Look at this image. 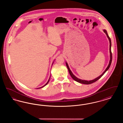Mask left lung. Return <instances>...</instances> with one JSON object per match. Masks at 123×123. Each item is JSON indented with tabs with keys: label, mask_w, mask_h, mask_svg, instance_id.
I'll list each match as a JSON object with an SVG mask.
<instances>
[{
	"label": "left lung",
	"mask_w": 123,
	"mask_h": 123,
	"mask_svg": "<svg viewBox=\"0 0 123 123\" xmlns=\"http://www.w3.org/2000/svg\"><path fill=\"white\" fill-rule=\"evenodd\" d=\"M103 31H104V32L105 33V35H106V36H107V37L108 38V40H109V43H110V48H109V51H110V60H109V64L108 65L107 67H106V68L105 69V71L102 73L101 75H100L99 76L97 77H96V78L94 79L93 80H89V81H87V80H82V79H79L78 78H77V77L75 76L73 74V73L72 72V71L70 70V68H69V67L68 64L66 62V66H67V68H68V70H69V73H70V76H71V77H72L75 81L78 82H79V83H80L84 84H91V83H93L94 82H96V81H97L98 80H99V78L105 73V72L109 69V67H110V65H111V61H112V54H111V39L110 38L109 36H108V34H107V33L106 30L105 29H103Z\"/></svg>",
	"instance_id": "left-lung-1"
}]
</instances>
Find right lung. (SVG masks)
Returning a JSON list of instances; mask_svg holds the SVG:
<instances>
[{
    "instance_id": "1",
    "label": "right lung",
    "mask_w": 123,
    "mask_h": 123,
    "mask_svg": "<svg viewBox=\"0 0 123 123\" xmlns=\"http://www.w3.org/2000/svg\"><path fill=\"white\" fill-rule=\"evenodd\" d=\"M54 60L53 61V64H52V65H53V63H54ZM50 76H51V75H50ZM50 78H49V80H48V82H47V83L44 85V86H42V87H40V88H43L44 87H45L46 85H47V84H48V83L49 82V80H50Z\"/></svg>"
}]
</instances>
